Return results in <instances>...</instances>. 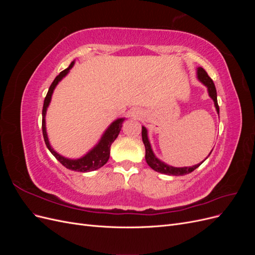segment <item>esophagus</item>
I'll return each instance as SVG.
<instances>
[{
    "instance_id": "obj_1",
    "label": "esophagus",
    "mask_w": 255,
    "mask_h": 255,
    "mask_svg": "<svg viewBox=\"0 0 255 255\" xmlns=\"http://www.w3.org/2000/svg\"><path fill=\"white\" fill-rule=\"evenodd\" d=\"M138 115H139V112H138V111L132 112V116H133V117H138Z\"/></svg>"
}]
</instances>
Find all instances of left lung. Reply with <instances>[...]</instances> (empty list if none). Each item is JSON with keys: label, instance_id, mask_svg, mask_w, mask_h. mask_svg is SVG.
I'll use <instances>...</instances> for the list:
<instances>
[{"label": "left lung", "instance_id": "1", "mask_svg": "<svg viewBox=\"0 0 255 255\" xmlns=\"http://www.w3.org/2000/svg\"><path fill=\"white\" fill-rule=\"evenodd\" d=\"M197 75H198L199 81L201 82L202 84H204L205 86L207 87L208 95H210V97L213 99L215 107H216V111H217V113L219 114V106H218V102H217V91H216V87H215V84H214L213 80L210 78V76H208L206 71L201 67H199L197 69ZM141 136H142V141H143L144 148H145V160H146V164H148L153 169V170H155V171H157L159 173H164V174H168V175H176V176L177 175L188 174V173L194 171L195 169H197L207 158L206 157L200 164H197V165L191 166V167L177 168V167L169 166L166 163H164V161L159 160L155 155H154V153H153L152 148H151L150 141H149V138H148V132H146V128L144 127H142ZM211 153L208 154V156L211 155Z\"/></svg>", "mask_w": 255, "mask_h": 255}]
</instances>
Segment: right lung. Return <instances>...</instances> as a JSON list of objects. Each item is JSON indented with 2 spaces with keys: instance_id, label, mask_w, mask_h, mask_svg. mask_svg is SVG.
Segmentation results:
<instances>
[{
  "instance_id": "add662e5",
  "label": "right lung",
  "mask_w": 255,
  "mask_h": 255,
  "mask_svg": "<svg viewBox=\"0 0 255 255\" xmlns=\"http://www.w3.org/2000/svg\"><path fill=\"white\" fill-rule=\"evenodd\" d=\"M74 61L70 64L67 69H65L64 71H61L55 80L53 81L51 84V86L49 88V91L47 96H45L44 102H43V109H42V134H43V139L45 144H47L48 149L50 152L53 154L55 158L59 161V163L65 166L66 168L70 169V170L73 171H79V172H89V171H94L97 170V169L101 168L104 166L107 160L110 158V153H111V145L115 141L116 138L118 137L121 128H122V123L125 121V118H119L117 120H115L112 125L107 128V129L104 132L103 136L101 137V139L96 144L94 148H92L86 155H84L81 158L78 159H71V158H67L65 156H61L60 154L54 151V149L51 146L49 142V138L47 134V128H45V114H47L48 106L51 102V98L53 95V91L55 89L56 85L63 80L65 76L68 74L69 70L73 67Z\"/></svg>"
}]
</instances>
